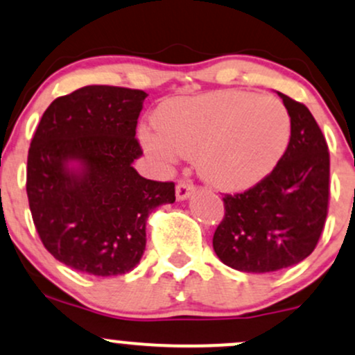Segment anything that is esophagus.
I'll return each instance as SVG.
<instances>
[{
  "label": "esophagus",
  "instance_id": "34e87169",
  "mask_svg": "<svg viewBox=\"0 0 355 355\" xmlns=\"http://www.w3.org/2000/svg\"><path fill=\"white\" fill-rule=\"evenodd\" d=\"M193 191H195V185L189 180H180L177 183V189H175L177 200H185V198H189Z\"/></svg>",
  "mask_w": 355,
  "mask_h": 355
}]
</instances>
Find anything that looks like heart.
Here are the masks:
<instances>
[{"mask_svg":"<svg viewBox=\"0 0 355 355\" xmlns=\"http://www.w3.org/2000/svg\"><path fill=\"white\" fill-rule=\"evenodd\" d=\"M144 128L141 144L164 165L197 158L198 172L222 190L254 187L275 168L291 140V115L280 100L222 89L166 101Z\"/></svg>","mask_w":355,"mask_h":355,"instance_id":"b5f03b06","label":"heart"}]
</instances>
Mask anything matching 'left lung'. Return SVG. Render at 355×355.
Here are the masks:
<instances>
[{
    "mask_svg": "<svg viewBox=\"0 0 355 355\" xmlns=\"http://www.w3.org/2000/svg\"><path fill=\"white\" fill-rule=\"evenodd\" d=\"M291 115V140L263 180L223 195L225 215L214 250L225 266L266 274L295 266L317 247L329 211L331 157L315 118L300 101L279 93Z\"/></svg>",
    "mask_w": 355,
    "mask_h": 355,
    "instance_id": "1",
    "label": "left lung"
}]
</instances>
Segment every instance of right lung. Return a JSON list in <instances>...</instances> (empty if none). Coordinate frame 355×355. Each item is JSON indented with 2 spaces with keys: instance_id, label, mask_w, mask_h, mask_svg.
<instances>
[{
  "instance_id": "add662e5",
  "label": "right lung",
  "mask_w": 355,
  "mask_h": 355,
  "mask_svg": "<svg viewBox=\"0 0 355 355\" xmlns=\"http://www.w3.org/2000/svg\"><path fill=\"white\" fill-rule=\"evenodd\" d=\"M146 93L108 85L58 96L28 150L26 193L44 248L73 270L121 275L144 255L146 218L175 202L173 182L138 175L135 138ZM70 159L84 165L67 170Z\"/></svg>"
}]
</instances>
